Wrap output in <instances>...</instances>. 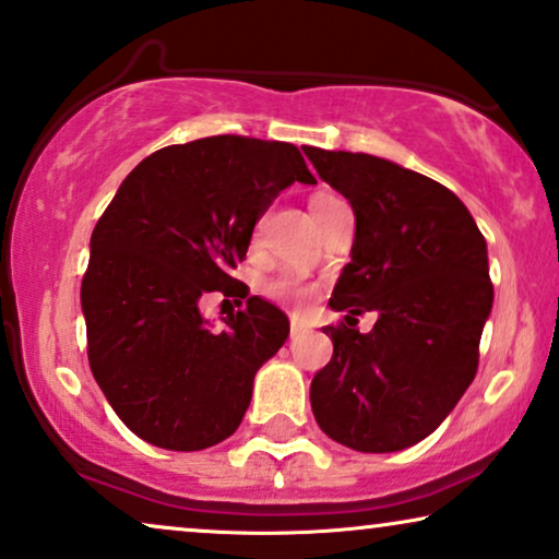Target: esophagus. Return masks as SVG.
<instances>
[{
    "label": "esophagus",
    "mask_w": 559,
    "mask_h": 559,
    "mask_svg": "<svg viewBox=\"0 0 559 559\" xmlns=\"http://www.w3.org/2000/svg\"><path fill=\"white\" fill-rule=\"evenodd\" d=\"M308 329H310V323L306 321V318H300V316L289 318V336H300V333H306Z\"/></svg>",
    "instance_id": "34e87169"
}]
</instances>
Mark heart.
Here are the masks:
<instances>
[{
    "label": "heart",
    "mask_w": 559,
    "mask_h": 559,
    "mask_svg": "<svg viewBox=\"0 0 559 559\" xmlns=\"http://www.w3.org/2000/svg\"><path fill=\"white\" fill-rule=\"evenodd\" d=\"M331 200H338V198H336V194H331V192H318V194H313V198H310V207H318V205H323V202H331ZM266 295H270L272 300L297 308V306H306L310 297L316 295V289L306 285L302 280L293 277V274H285V277L274 280V282H270V285H266Z\"/></svg>",
    "instance_id": "heart-1"
}]
</instances>
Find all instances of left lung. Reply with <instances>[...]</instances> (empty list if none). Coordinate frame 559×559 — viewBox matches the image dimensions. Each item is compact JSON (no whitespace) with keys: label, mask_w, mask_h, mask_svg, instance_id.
I'll return each mask as SVG.
<instances>
[{"label":"left lung","mask_w":559,"mask_h":559,"mask_svg":"<svg viewBox=\"0 0 559 559\" xmlns=\"http://www.w3.org/2000/svg\"><path fill=\"white\" fill-rule=\"evenodd\" d=\"M354 210L352 262L329 306L372 309L376 329L325 325L333 357L310 382L323 433L357 452H401L437 431L477 372L492 310L488 243L465 202L388 158L302 146Z\"/></svg>","instance_id":"1"}]
</instances>
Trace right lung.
<instances>
[{
  "label": "right lung",
  "mask_w": 559,
  "mask_h": 559,
  "mask_svg": "<svg viewBox=\"0 0 559 559\" xmlns=\"http://www.w3.org/2000/svg\"><path fill=\"white\" fill-rule=\"evenodd\" d=\"M295 182H316L297 146L241 135L166 146L122 179L94 226L82 313L94 380L135 437L198 452L238 429L289 321L251 295L215 332L199 297L249 295L230 270Z\"/></svg>",
  "instance_id": "1"
}]
</instances>
